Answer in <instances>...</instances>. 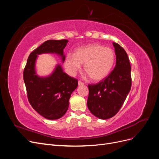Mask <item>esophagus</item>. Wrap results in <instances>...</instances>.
Instances as JSON below:
<instances>
[{"label":"esophagus","instance_id":"esophagus-1","mask_svg":"<svg viewBox=\"0 0 159 159\" xmlns=\"http://www.w3.org/2000/svg\"><path fill=\"white\" fill-rule=\"evenodd\" d=\"M78 85H79L80 86V85H84V83L82 82V81H78Z\"/></svg>","mask_w":159,"mask_h":159}]
</instances>
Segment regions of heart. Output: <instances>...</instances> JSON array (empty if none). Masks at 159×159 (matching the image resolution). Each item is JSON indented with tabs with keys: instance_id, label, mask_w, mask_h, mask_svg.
<instances>
[{
	"instance_id": "1",
	"label": "heart",
	"mask_w": 159,
	"mask_h": 159,
	"mask_svg": "<svg viewBox=\"0 0 159 159\" xmlns=\"http://www.w3.org/2000/svg\"><path fill=\"white\" fill-rule=\"evenodd\" d=\"M116 61L115 53L110 48L91 44L77 48L74 55L66 56L64 66L68 73L74 76L84 64V70L94 81L105 79L111 72Z\"/></svg>"
}]
</instances>
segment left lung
I'll use <instances>...</instances> for the list:
<instances>
[{
	"label": "left lung",
	"mask_w": 159,
	"mask_h": 159,
	"mask_svg": "<svg viewBox=\"0 0 159 159\" xmlns=\"http://www.w3.org/2000/svg\"><path fill=\"white\" fill-rule=\"evenodd\" d=\"M116 65L106 78L97 84H89L87 105L90 112L101 119L116 115L122 107L131 88V67L127 53L113 42Z\"/></svg>",
	"instance_id": "1"
}]
</instances>
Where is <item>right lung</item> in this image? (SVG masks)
Segmentation results:
<instances>
[{
  "mask_svg": "<svg viewBox=\"0 0 159 159\" xmlns=\"http://www.w3.org/2000/svg\"><path fill=\"white\" fill-rule=\"evenodd\" d=\"M68 42V40L44 42L30 53L24 70L23 78L28 102L34 109L48 119H60L66 113L71 94L78 87V81L66 74L60 65L50 76H38L35 71L36 60L38 54L55 53L64 61V49Z\"/></svg>",
  "mask_w": 159,
  "mask_h": 159,
  "instance_id": "1",
  "label": "right lung"
}]
</instances>
